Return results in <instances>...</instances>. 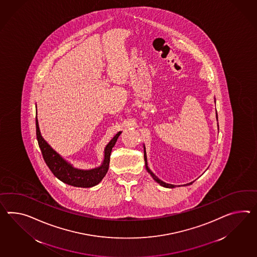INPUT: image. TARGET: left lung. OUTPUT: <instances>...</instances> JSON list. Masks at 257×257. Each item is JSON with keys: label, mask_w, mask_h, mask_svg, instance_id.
Wrapping results in <instances>:
<instances>
[{"label": "left lung", "mask_w": 257, "mask_h": 257, "mask_svg": "<svg viewBox=\"0 0 257 257\" xmlns=\"http://www.w3.org/2000/svg\"><path fill=\"white\" fill-rule=\"evenodd\" d=\"M216 119L218 120V118H217V112H216ZM218 128H219V126H218ZM144 159H145V164H146V169L147 171L151 174V176H152V178L155 180V181L158 182L161 186H163L164 188H175V185H172V184H167V183H165V182L162 181L161 179H159L158 177H157L156 175H154L152 172H151V169L149 168V166H148V161H147V153H146V148H145L144 146ZM192 184V182L191 183H188L187 185H191Z\"/></svg>", "instance_id": "left-lung-1"}]
</instances>
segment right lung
Listing matches in <instances>:
<instances>
[{"instance_id":"1","label":"right lung","mask_w":257,"mask_h":257,"mask_svg":"<svg viewBox=\"0 0 257 257\" xmlns=\"http://www.w3.org/2000/svg\"><path fill=\"white\" fill-rule=\"evenodd\" d=\"M120 134L121 132H119L108 142V144L106 145L104 151V160L99 167L90 170L78 169L73 167V165L68 163L66 160H64L62 157L60 156L57 151H54L51 148L50 145L44 140L40 131L36 111V136L38 144L41 149L45 163L54 175L60 181L77 188H91L100 183L101 180L107 173L110 153Z\"/></svg>"}]
</instances>
